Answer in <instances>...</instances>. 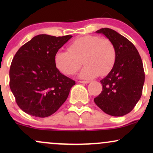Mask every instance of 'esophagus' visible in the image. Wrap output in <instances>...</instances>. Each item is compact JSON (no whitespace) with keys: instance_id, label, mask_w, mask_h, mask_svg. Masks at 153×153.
Returning <instances> with one entry per match:
<instances>
[{"instance_id":"34e87169","label":"esophagus","mask_w":153,"mask_h":153,"mask_svg":"<svg viewBox=\"0 0 153 153\" xmlns=\"http://www.w3.org/2000/svg\"><path fill=\"white\" fill-rule=\"evenodd\" d=\"M79 82H80V83H84V84H87V83H89L90 81H88V80H80Z\"/></svg>"}]
</instances>
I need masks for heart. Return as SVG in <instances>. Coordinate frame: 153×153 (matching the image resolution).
Masks as SVG:
<instances>
[{"instance_id": "heart-1", "label": "heart", "mask_w": 153, "mask_h": 153, "mask_svg": "<svg viewBox=\"0 0 153 153\" xmlns=\"http://www.w3.org/2000/svg\"><path fill=\"white\" fill-rule=\"evenodd\" d=\"M85 67L80 78L91 79L106 75L114 66L117 59L115 46L108 39L86 35L78 38L68 47V51H57L54 54V63L61 73L67 75L74 74L81 66Z\"/></svg>"}]
</instances>
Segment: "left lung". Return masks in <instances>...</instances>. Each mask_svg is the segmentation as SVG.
Listing matches in <instances>:
<instances>
[{
    "instance_id": "8db88e82",
    "label": "left lung",
    "mask_w": 153,
    "mask_h": 153,
    "mask_svg": "<svg viewBox=\"0 0 153 153\" xmlns=\"http://www.w3.org/2000/svg\"><path fill=\"white\" fill-rule=\"evenodd\" d=\"M96 32L112 42L117 59L113 69L101 80L102 91L94 102L107 114L122 117L129 113L141 98L145 82L143 61L134 45L116 31L103 28Z\"/></svg>"
}]
</instances>
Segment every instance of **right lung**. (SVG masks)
<instances>
[{
	"instance_id": "obj_1",
	"label": "right lung",
	"mask_w": 153,
	"mask_h": 153,
	"mask_svg": "<svg viewBox=\"0 0 153 153\" xmlns=\"http://www.w3.org/2000/svg\"><path fill=\"white\" fill-rule=\"evenodd\" d=\"M73 36H35L16 53L10 65V88L28 114L45 118L64 103L75 84L56 68L54 54Z\"/></svg>"
}]
</instances>
